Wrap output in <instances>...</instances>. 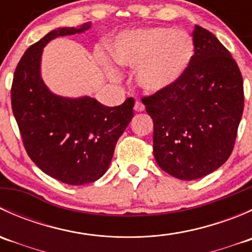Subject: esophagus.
<instances>
[{
  "mask_svg": "<svg viewBox=\"0 0 252 252\" xmlns=\"http://www.w3.org/2000/svg\"><path fill=\"white\" fill-rule=\"evenodd\" d=\"M134 110H135L136 112H142V111L145 110L144 103L140 102V101H136V102H135V106H134Z\"/></svg>",
  "mask_w": 252,
  "mask_h": 252,
  "instance_id": "esophagus-1",
  "label": "esophagus"
}]
</instances>
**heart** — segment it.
I'll list each match as a JSON object with an SVG mask.
<instances>
[{"label": "heart", "mask_w": 252, "mask_h": 252, "mask_svg": "<svg viewBox=\"0 0 252 252\" xmlns=\"http://www.w3.org/2000/svg\"><path fill=\"white\" fill-rule=\"evenodd\" d=\"M114 61L136 69L139 85L150 93L169 88L184 75L195 56L189 32L171 28H150L123 32L112 45Z\"/></svg>", "instance_id": "1"}]
</instances>
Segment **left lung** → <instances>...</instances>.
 Instances as JSON below:
<instances>
[{
	"label": "left lung",
	"instance_id": "8db88e82",
	"mask_svg": "<svg viewBox=\"0 0 252 252\" xmlns=\"http://www.w3.org/2000/svg\"><path fill=\"white\" fill-rule=\"evenodd\" d=\"M195 56L169 88L141 97L154 122V156L162 171L194 180L232 154L244 110L241 72L217 37L196 25Z\"/></svg>",
	"mask_w": 252,
	"mask_h": 252
}]
</instances>
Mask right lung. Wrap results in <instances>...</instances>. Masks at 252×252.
I'll return each mask as SVG.
<instances>
[{"label": "right lung", "mask_w": 252, "mask_h": 252, "mask_svg": "<svg viewBox=\"0 0 252 252\" xmlns=\"http://www.w3.org/2000/svg\"><path fill=\"white\" fill-rule=\"evenodd\" d=\"M90 28H60L32 45L18 63L11 89L12 111L25 151L50 177L69 185L93 183L108 169L114 147L134 116L133 97L107 107L91 97L56 96L40 77L42 47L57 36Z\"/></svg>", "instance_id": "right-lung-1"}]
</instances>
